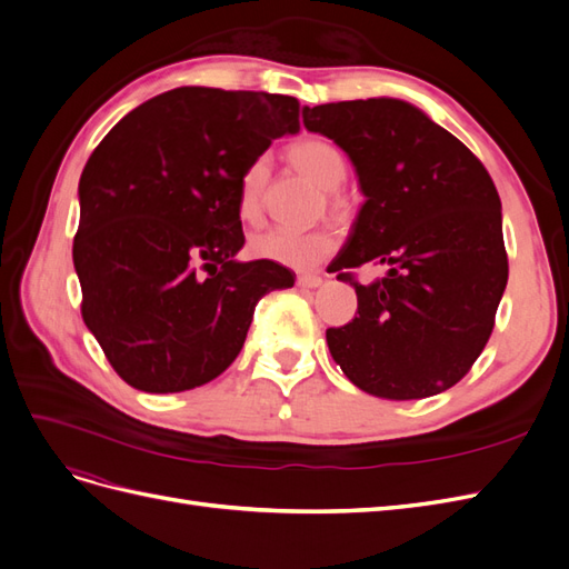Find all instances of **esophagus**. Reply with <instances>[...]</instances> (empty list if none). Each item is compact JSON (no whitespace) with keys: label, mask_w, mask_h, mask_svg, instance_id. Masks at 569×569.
<instances>
[{"label":"esophagus","mask_w":569,"mask_h":569,"mask_svg":"<svg viewBox=\"0 0 569 569\" xmlns=\"http://www.w3.org/2000/svg\"><path fill=\"white\" fill-rule=\"evenodd\" d=\"M297 284H299V287H306V289H316V287L322 284V278H320V274H311V272H308V274H299Z\"/></svg>","instance_id":"obj_1"}]
</instances>
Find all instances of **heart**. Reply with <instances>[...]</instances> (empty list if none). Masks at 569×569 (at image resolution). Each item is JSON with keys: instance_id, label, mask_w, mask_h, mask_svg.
I'll return each instance as SVG.
<instances>
[{"instance_id": "heart-1", "label": "heart", "mask_w": 569, "mask_h": 569, "mask_svg": "<svg viewBox=\"0 0 569 569\" xmlns=\"http://www.w3.org/2000/svg\"><path fill=\"white\" fill-rule=\"evenodd\" d=\"M289 161L299 173L313 180L322 189H337L347 178V161L343 153L322 137H303L289 147ZM270 166L266 157L253 159L239 178L237 211L242 220H258L263 209V189L268 182ZM337 201V197H335ZM251 253L261 261L278 263L295 270H308L322 263L337 249V234L330 228L313 230H287L272 228L256 234L249 244Z\"/></svg>"}]
</instances>
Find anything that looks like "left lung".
<instances>
[{"mask_svg": "<svg viewBox=\"0 0 569 569\" xmlns=\"http://www.w3.org/2000/svg\"><path fill=\"white\" fill-rule=\"evenodd\" d=\"M303 126L356 166L366 203L332 261L358 316L327 330L349 380L382 399L458 385L485 351L508 284L501 199L487 168L449 130L401 99L303 107ZM387 262L372 286L349 267Z\"/></svg>", "mask_w": 569, "mask_h": 569, "instance_id": "8db88e82", "label": "left lung"}]
</instances>
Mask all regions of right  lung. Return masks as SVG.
Returning <instances> with one entry per match:
<instances>
[{
	"label": "right lung",
	"mask_w": 569,
	"mask_h": 569,
	"mask_svg": "<svg viewBox=\"0 0 569 569\" xmlns=\"http://www.w3.org/2000/svg\"><path fill=\"white\" fill-rule=\"evenodd\" d=\"M299 132L284 94L178 88L99 142L80 178L73 263L80 313L130 387L176 393L228 370L258 299L295 287L244 244L239 178L274 137Z\"/></svg>",
	"instance_id": "add662e5"
}]
</instances>
